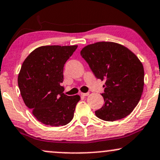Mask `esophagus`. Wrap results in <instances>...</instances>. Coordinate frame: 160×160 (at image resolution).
I'll return each instance as SVG.
<instances>
[{"label": "esophagus", "mask_w": 160, "mask_h": 160, "mask_svg": "<svg viewBox=\"0 0 160 160\" xmlns=\"http://www.w3.org/2000/svg\"><path fill=\"white\" fill-rule=\"evenodd\" d=\"M89 95V92H86V93L82 92L81 93V95H82V96H88Z\"/></svg>", "instance_id": "obj_1"}]
</instances>
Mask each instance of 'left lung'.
I'll return each mask as SVG.
<instances>
[{"mask_svg":"<svg viewBox=\"0 0 160 160\" xmlns=\"http://www.w3.org/2000/svg\"><path fill=\"white\" fill-rule=\"evenodd\" d=\"M80 55L102 81L104 104L95 112L101 120L115 121L127 117L140 101L144 84L142 63L127 47L114 42L86 46Z\"/></svg>","mask_w":160,"mask_h":160,"instance_id":"obj_1","label":"left lung"}]
</instances>
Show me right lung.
<instances>
[{
	"label": "right lung",
	"instance_id": "right-lung-1",
	"mask_svg": "<svg viewBox=\"0 0 160 160\" xmlns=\"http://www.w3.org/2000/svg\"><path fill=\"white\" fill-rule=\"evenodd\" d=\"M78 46H42L23 62L18 85L25 105L34 117L51 126H65L74 117L80 95L63 92L64 65Z\"/></svg>",
	"mask_w": 160,
	"mask_h": 160
}]
</instances>
